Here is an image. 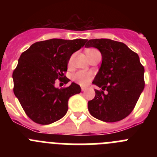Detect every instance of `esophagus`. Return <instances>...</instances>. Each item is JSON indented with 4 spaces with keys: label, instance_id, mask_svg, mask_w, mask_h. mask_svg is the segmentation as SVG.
Segmentation results:
<instances>
[{
    "label": "esophagus",
    "instance_id": "1",
    "mask_svg": "<svg viewBox=\"0 0 157 157\" xmlns=\"http://www.w3.org/2000/svg\"><path fill=\"white\" fill-rule=\"evenodd\" d=\"M82 92H84V91H86V88H85V87H82Z\"/></svg>",
    "mask_w": 157,
    "mask_h": 157
}]
</instances>
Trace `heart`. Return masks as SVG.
Masks as SVG:
<instances>
[{
  "label": "heart",
  "mask_w": 157,
  "mask_h": 157,
  "mask_svg": "<svg viewBox=\"0 0 157 157\" xmlns=\"http://www.w3.org/2000/svg\"><path fill=\"white\" fill-rule=\"evenodd\" d=\"M95 51H98L96 48H88L86 51V53L87 57L89 58V56H90L93 52H94ZM72 59H73V56L70 58L69 59V64H71L72 62ZM93 78V73L90 71H78L76 73H75L72 76V78L74 81H75L76 82L78 83L79 85L82 86H85L88 85V83L90 82V80L92 79Z\"/></svg>",
  "instance_id": "1"
}]
</instances>
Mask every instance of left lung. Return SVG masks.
Masks as SVG:
<instances>
[{"instance_id":"8db88e82","label":"left lung","mask_w":157,"mask_h":157,"mask_svg":"<svg viewBox=\"0 0 157 157\" xmlns=\"http://www.w3.org/2000/svg\"><path fill=\"white\" fill-rule=\"evenodd\" d=\"M86 47L98 48L102 63L93 83L95 97L88 102L90 113L98 120L113 123L123 120L134 109L145 87L144 67L139 56L123 42L91 39Z\"/></svg>"}]
</instances>
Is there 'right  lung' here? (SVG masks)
Segmentation results:
<instances>
[{"label":"right lung","mask_w":157,"mask_h":157,"mask_svg":"<svg viewBox=\"0 0 157 157\" xmlns=\"http://www.w3.org/2000/svg\"><path fill=\"white\" fill-rule=\"evenodd\" d=\"M86 41L52 38L34 43L21 54L12 74L13 91L30 120L47 125L65 116L69 98L79 94L81 88L72 82L58 89L55 82L70 81L64 75L69 59Z\"/></svg>","instance_id":"right-lung-1"}]
</instances>
